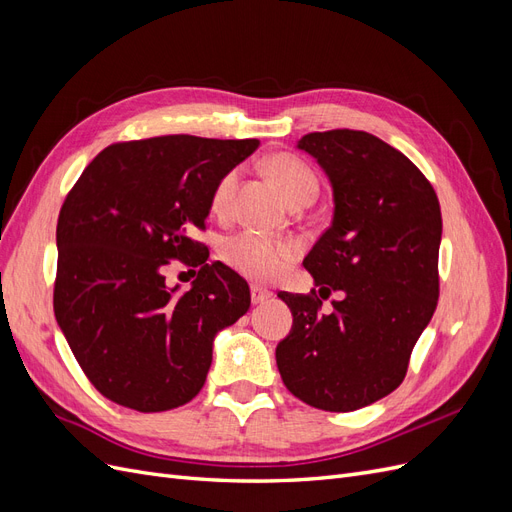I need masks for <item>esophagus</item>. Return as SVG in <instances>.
Instances as JSON below:
<instances>
[{"label": "esophagus", "instance_id": "1", "mask_svg": "<svg viewBox=\"0 0 512 512\" xmlns=\"http://www.w3.org/2000/svg\"><path fill=\"white\" fill-rule=\"evenodd\" d=\"M271 297H273L271 290L262 288V286H252V303H254V305L265 303V301H269Z\"/></svg>", "mask_w": 512, "mask_h": 512}]
</instances>
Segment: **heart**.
Masks as SVG:
<instances>
[{
    "instance_id": "heart-1",
    "label": "heart",
    "mask_w": 512,
    "mask_h": 512,
    "mask_svg": "<svg viewBox=\"0 0 512 512\" xmlns=\"http://www.w3.org/2000/svg\"><path fill=\"white\" fill-rule=\"evenodd\" d=\"M267 168L271 177L280 185L282 192L290 203H301V200H314L318 194V177L314 168L299 156L292 153H277ZM239 179V170H228L215 183L211 203L215 211H224L235 194ZM222 256L228 265L239 271L250 280L269 282L280 275L290 258L294 256V245L288 241H280L265 235L258 230H241L237 235H230L222 245Z\"/></svg>"
}]
</instances>
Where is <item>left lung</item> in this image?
<instances>
[{"label":"left lung","mask_w":512,"mask_h":512,"mask_svg":"<svg viewBox=\"0 0 512 512\" xmlns=\"http://www.w3.org/2000/svg\"><path fill=\"white\" fill-rule=\"evenodd\" d=\"M299 149L327 173L335 211L303 260L320 290L277 294L290 307L292 331L275 361L286 389L307 406L352 412L404 382L436 312L440 203L421 170L369 132H312ZM331 289L345 299L320 315L319 298Z\"/></svg>","instance_id":"1"}]
</instances>
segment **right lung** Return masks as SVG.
I'll return each mask as SVG.
<instances>
[{
	"mask_svg": "<svg viewBox=\"0 0 512 512\" xmlns=\"http://www.w3.org/2000/svg\"><path fill=\"white\" fill-rule=\"evenodd\" d=\"M258 138L190 134L115 143L89 162L57 220L53 309L89 382L119 406L173 410L198 395L213 337L235 324L250 286L209 265L205 230L215 183ZM170 259L200 266L188 293L165 286Z\"/></svg>",
	"mask_w": 512,
	"mask_h": 512,
	"instance_id": "obj_1",
	"label": "right lung"
}]
</instances>
